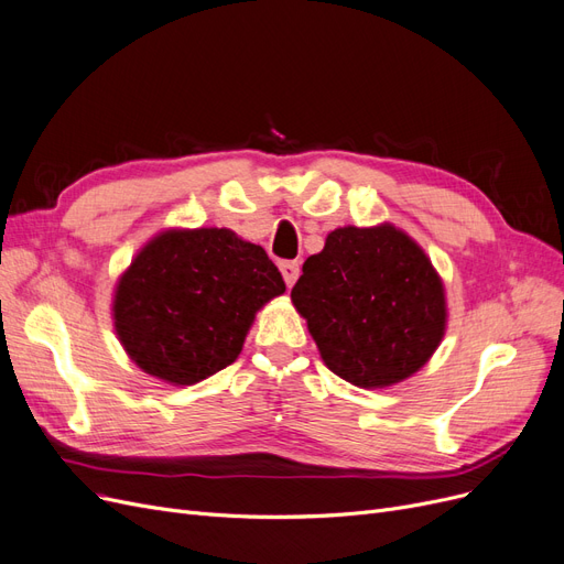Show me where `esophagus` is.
<instances>
[{"mask_svg":"<svg viewBox=\"0 0 564 564\" xmlns=\"http://www.w3.org/2000/svg\"><path fill=\"white\" fill-rule=\"evenodd\" d=\"M281 274H283V281L288 288H293L297 276H300V262L295 260H288V262H281Z\"/></svg>","mask_w":564,"mask_h":564,"instance_id":"1","label":"esophagus"}]
</instances>
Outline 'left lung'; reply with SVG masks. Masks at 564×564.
Returning a JSON list of instances; mask_svg holds the SVG:
<instances>
[{
	"mask_svg": "<svg viewBox=\"0 0 564 564\" xmlns=\"http://www.w3.org/2000/svg\"><path fill=\"white\" fill-rule=\"evenodd\" d=\"M290 297L325 366L360 389L408 379L445 335L443 283L424 250L391 225L330 231Z\"/></svg>",
	"mask_w": 564,
	"mask_h": 564,
	"instance_id": "left-lung-1",
	"label": "left lung"
}]
</instances>
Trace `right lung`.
<instances>
[{
  "mask_svg": "<svg viewBox=\"0 0 564 564\" xmlns=\"http://www.w3.org/2000/svg\"><path fill=\"white\" fill-rule=\"evenodd\" d=\"M285 290L264 248L229 229L163 231L115 295V328L144 372L196 384L231 366L256 312Z\"/></svg>",
  "mask_w": 564,
  "mask_h": 564,
  "instance_id": "right-lung-1",
  "label": "right lung"
}]
</instances>
